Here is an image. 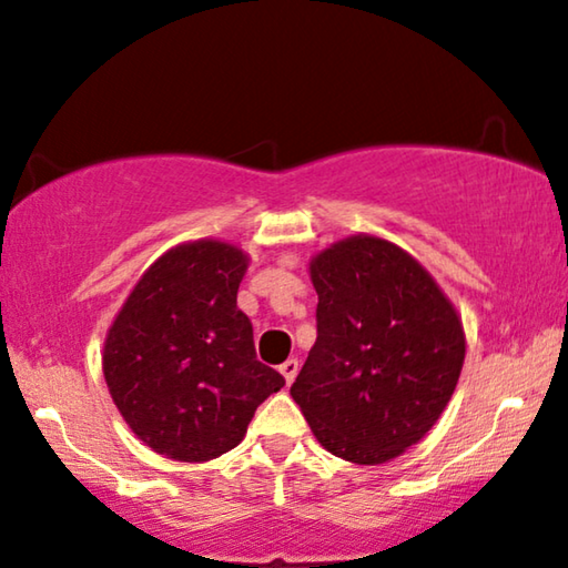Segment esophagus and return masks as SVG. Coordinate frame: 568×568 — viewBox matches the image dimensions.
I'll use <instances>...</instances> for the list:
<instances>
[{"mask_svg": "<svg viewBox=\"0 0 568 568\" xmlns=\"http://www.w3.org/2000/svg\"><path fill=\"white\" fill-rule=\"evenodd\" d=\"M280 374H283L285 384H293V379H296V374H298V361L296 358L285 361L283 366H280Z\"/></svg>", "mask_w": 568, "mask_h": 568, "instance_id": "esophagus-1", "label": "esophagus"}]
</instances>
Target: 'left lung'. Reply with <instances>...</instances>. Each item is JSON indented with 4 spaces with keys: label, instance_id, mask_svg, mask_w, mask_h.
<instances>
[{
    "label": "left lung",
    "instance_id": "left-lung-1",
    "mask_svg": "<svg viewBox=\"0 0 568 568\" xmlns=\"http://www.w3.org/2000/svg\"><path fill=\"white\" fill-rule=\"evenodd\" d=\"M320 296L316 343L291 395L316 442L355 465H382L434 428L455 395L465 329L418 260L366 236L308 264Z\"/></svg>",
    "mask_w": 568,
    "mask_h": 568
}]
</instances>
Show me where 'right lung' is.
<instances>
[{"label": "right lung", "instance_id": "right-lung-1", "mask_svg": "<svg viewBox=\"0 0 568 568\" xmlns=\"http://www.w3.org/2000/svg\"><path fill=\"white\" fill-rule=\"evenodd\" d=\"M246 254L202 239L150 264L113 320L103 376L138 438L179 463H207L241 444L254 410L285 379L256 361L236 306Z\"/></svg>", "mask_w": 568, "mask_h": 568}]
</instances>
